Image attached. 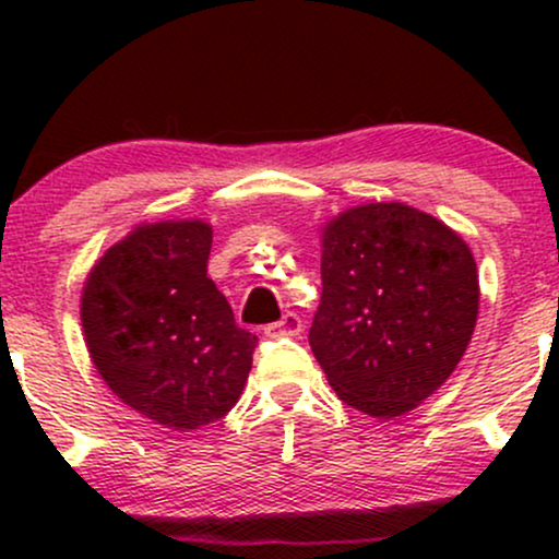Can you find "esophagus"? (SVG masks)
<instances>
[{
  "label": "esophagus",
  "mask_w": 559,
  "mask_h": 559,
  "mask_svg": "<svg viewBox=\"0 0 559 559\" xmlns=\"http://www.w3.org/2000/svg\"><path fill=\"white\" fill-rule=\"evenodd\" d=\"M301 329V318L297 316V312H286L284 318L278 320V323H271L265 325V336L267 338H281V336H299Z\"/></svg>",
  "instance_id": "34e87169"
}]
</instances>
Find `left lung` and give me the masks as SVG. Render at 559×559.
<instances>
[{"label": "left lung", "instance_id": "obj_1", "mask_svg": "<svg viewBox=\"0 0 559 559\" xmlns=\"http://www.w3.org/2000/svg\"><path fill=\"white\" fill-rule=\"evenodd\" d=\"M312 355L349 407L396 418L463 360L478 318L476 260L444 223L402 202L360 204L323 228Z\"/></svg>", "mask_w": 559, "mask_h": 559}]
</instances>
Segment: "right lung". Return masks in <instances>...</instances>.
I'll use <instances>...</instances> for the list:
<instances>
[{
  "label": "right lung",
  "instance_id": "1",
  "mask_svg": "<svg viewBox=\"0 0 559 559\" xmlns=\"http://www.w3.org/2000/svg\"><path fill=\"white\" fill-rule=\"evenodd\" d=\"M210 247L204 221L139 226L107 249L81 294L99 376L120 402L170 431L230 413L258 346L207 275Z\"/></svg>",
  "mask_w": 559,
  "mask_h": 559
}]
</instances>
